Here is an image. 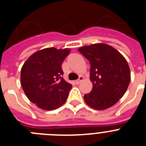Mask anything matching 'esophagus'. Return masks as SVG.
Listing matches in <instances>:
<instances>
[{"mask_svg": "<svg viewBox=\"0 0 146 146\" xmlns=\"http://www.w3.org/2000/svg\"><path fill=\"white\" fill-rule=\"evenodd\" d=\"M83 79H84V77H82V76H80L79 78L77 80H75V83L76 84H80L81 82H82V80H83Z\"/></svg>", "mask_w": 146, "mask_h": 146, "instance_id": "1", "label": "esophagus"}]
</instances>
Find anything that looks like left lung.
Returning a JSON list of instances; mask_svg holds the SVG:
<instances>
[{
	"instance_id": "obj_1",
	"label": "left lung",
	"mask_w": 146,
	"mask_h": 146,
	"mask_svg": "<svg viewBox=\"0 0 146 146\" xmlns=\"http://www.w3.org/2000/svg\"><path fill=\"white\" fill-rule=\"evenodd\" d=\"M78 51L91 64L93 88L84 95L86 104L97 110L114 105L124 95L131 80L125 58L113 47L102 43L84 46Z\"/></svg>"
}]
</instances>
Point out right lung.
I'll return each mask as SVG.
<instances>
[{
    "instance_id": "obj_1",
    "label": "right lung",
    "mask_w": 146,
    "mask_h": 146,
    "mask_svg": "<svg viewBox=\"0 0 146 146\" xmlns=\"http://www.w3.org/2000/svg\"><path fill=\"white\" fill-rule=\"evenodd\" d=\"M69 49L49 47L28 58L21 69L23 91L30 101L42 110H52L64 104L72 87L63 78L61 64Z\"/></svg>"
}]
</instances>
